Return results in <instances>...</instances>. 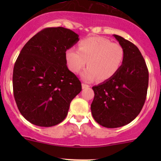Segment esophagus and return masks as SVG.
<instances>
[{"instance_id":"34e87169","label":"esophagus","mask_w":161,"mask_h":161,"mask_svg":"<svg viewBox=\"0 0 161 161\" xmlns=\"http://www.w3.org/2000/svg\"><path fill=\"white\" fill-rule=\"evenodd\" d=\"M82 88L83 89H84V88H88V87H89L88 86V85H86V83H82Z\"/></svg>"}]
</instances>
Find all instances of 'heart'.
<instances>
[{"label": "heart", "mask_w": 161, "mask_h": 161, "mask_svg": "<svg viewBox=\"0 0 161 161\" xmlns=\"http://www.w3.org/2000/svg\"><path fill=\"white\" fill-rule=\"evenodd\" d=\"M124 58L122 46L103 37H88L79 42V51L71 47L66 51L68 67L73 73H79L88 61V67L82 73L87 82L113 78L120 69Z\"/></svg>", "instance_id": "heart-1"}]
</instances>
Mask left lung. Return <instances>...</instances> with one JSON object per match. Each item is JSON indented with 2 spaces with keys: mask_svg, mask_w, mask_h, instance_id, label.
<instances>
[{
  "mask_svg": "<svg viewBox=\"0 0 161 161\" xmlns=\"http://www.w3.org/2000/svg\"><path fill=\"white\" fill-rule=\"evenodd\" d=\"M114 36L124 50L123 65L113 78L92 87V116L107 128L121 127L133 120L143 108L148 87V70L139 50L123 37Z\"/></svg>",
  "mask_w": 161,
  "mask_h": 161,
  "instance_id": "left-lung-1",
  "label": "left lung"
}]
</instances>
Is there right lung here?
Returning <instances> with one entry per match:
<instances>
[{"label": "right lung", "instance_id": "add662e5", "mask_svg": "<svg viewBox=\"0 0 161 161\" xmlns=\"http://www.w3.org/2000/svg\"><path fill=\"white\" fill-rule=\"evenodd\" d=\"M79 40L64 27L46 28L24 45L14 64L13 88L20 114L38 126L59 124L81 82L66 66V51Z\"/></svg>", "mask_w": 161, "mask_h": 161}]
</instances>
